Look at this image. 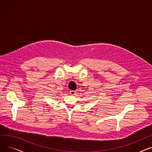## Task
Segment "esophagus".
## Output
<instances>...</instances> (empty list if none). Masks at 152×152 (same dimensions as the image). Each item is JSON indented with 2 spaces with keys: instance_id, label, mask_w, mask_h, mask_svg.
Instances as JSON below:
<instances>
[{
  "instance_id": "34e87169",
  "label": "esophagus",
  "mask_w": 152,
  "mask_h": 152,
  "mask_svg": "<svg viewBox=\"0 0 152 152\" xmlns=\"http://www.w3.org/2000/svg\"><path fill=\"white\" fill-rule=\"evenodd\" d=\"M76 91H69V93H70V94L71 95H75L76 94Z\"/></svg>"
}]
</instances>
